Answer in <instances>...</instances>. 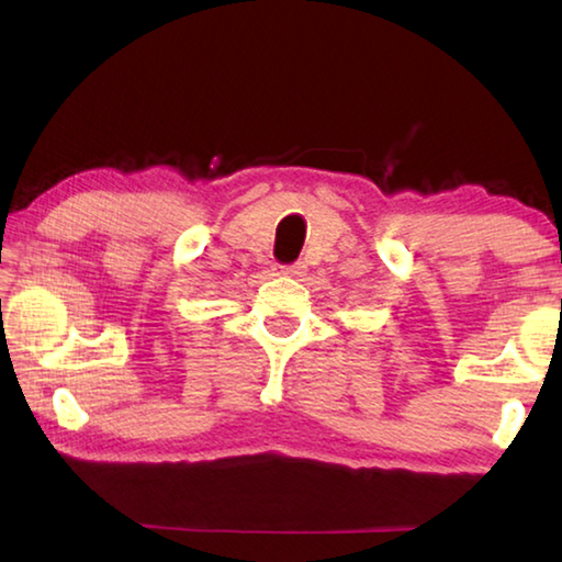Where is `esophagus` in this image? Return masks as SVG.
<instances>
[{
    "mask_svg": "<svg viewBox=\"0 0 562 562\" xmlns=\"http://www.w3.org/2000/svg\"><path fill=\"white\" fill-rule=\"evenodd\" d=\"M282 272L284 274H292V278H302L307 268H304V262H292V265H282Z\"/></svg>",
    "mask_w": 562,
    "mask_h": 562,
    "instance_id": "34e87169",
    "label": "esophagus"
}]
</instances>
